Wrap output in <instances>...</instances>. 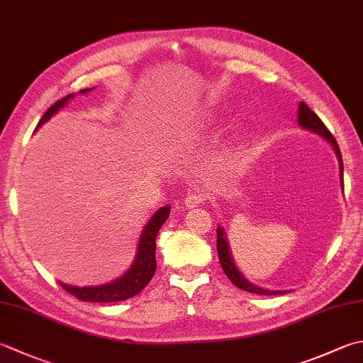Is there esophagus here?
Returning <instances> with one entry per match:
<instances>
[{
    "mask_svg": "<svg viewBox=\"0 0 363 363\" xmlns=\"http://www.w3.org/2000/svg\"><path fill=\"white\" fill-rule=\"evenodd\" d=\"M203 203H204V196L198 190H190L186 195V198H184V206H186L187 209L196 208V206H200Z\"/></svg>",
    "mask_w": 363,
    "mask_h": 363,
    "instance_id": "esophagus-1",
    "label": "esophagus"
}]
</instances>
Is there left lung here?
I'll list each match as a JSON object with an SVG mask.
<instances>
[{
	"instance_id": "left-lung-1",
	"label": "left lung",
	"mask_w": 363,
	"mask_h": 363,
	"mask_svg": "<svg viewBox=\"0 0 363 363\" xmlns=\"http://www.w3.org/2000/svg\"><path fill=\"white\" fill-rule=\"evenodd\" d=\"M297 116H299V125L303 127V129L315 132L318 135H321L323 138H325L332 145L333 151L337 154V159H338V165H340V182H342V187H343V159H342V152H340V147L337 145L335 138H333V135L329 132L328 127L324 125V123L319 116L316 115L315 111H311L310 106L301 102L299 104V111H297ZM217 253H218V261L220 264H222L223 272L226 274V277L231 280V283L234 286H238L244 291H248V293H253V294H261V296H277V294H285L286 291H272V289H264V288H259V286H255L253 283L248 281L245 277L239 272V269L236 267L233 261V257L230 253V245H228V240H226V236L223 230L217 228Z\"/></svg>"
}]
</instances>
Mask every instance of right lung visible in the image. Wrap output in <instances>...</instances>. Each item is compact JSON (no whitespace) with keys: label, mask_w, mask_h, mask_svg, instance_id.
Listing matches in <instances>:
<instances>
[{"label":"right lung","mask_w":363,"mask_h":363,"mask_svg":"<svg viewBox=\"0 0 363 363\" xmlns=\"http://www.w3.org/2000/svg\"><path fill=\"white\" fill-rule=\"evenodd\" d=\"M91 91L88 89H82L80 92L84 94V92ZM74 94H69L66 97H62L61 101L56 102L55 105L50 106V108L45 111V115L40 118L38 127H40L44 123L52 118L56 111L62 108L64 105L69 102V99H72ZM169 217V206H163L149 220L147 225L145 226L143 233H141L140 238V244H138V252L137 257H135L133 264L129 267L123 277H119L118 280L106 283V285L101 286H70V285H64L61 283V286L75 296L77 299H80L83 302H119V301H125L130 299V297L137 296L141 289H143L149 281H151L152 275L155 272V267H157V262H155V238H157V233L162 228V225L167 222V218Z\"/></svg>","instance_id":"1"}]
</instances>
